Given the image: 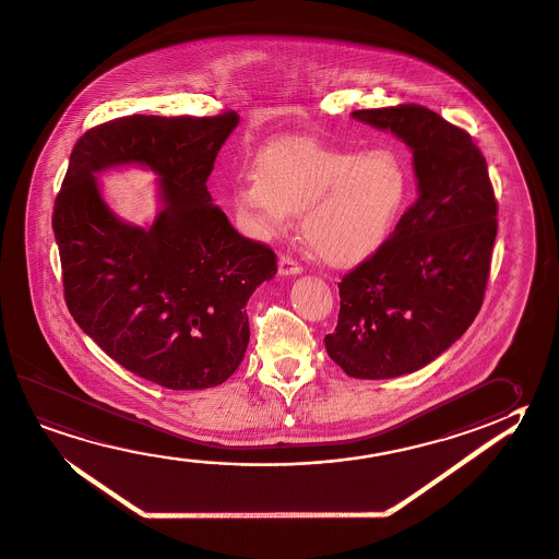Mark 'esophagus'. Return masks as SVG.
I'll return each instance as SVG.
<instances>
[{
    "label": "esophagus",
    "mask_w": 559,
    "mask_h": 559,
    "mask_svg": "<svg viewBox=\"0 0 559 559\" xmlns=\"http://www.w3.org/2000/svg\"><path fill=\"white\" fill-rule=\"evenodd\" d=\"M277 272L280 275H297L304 272L301 264H297V260H294L292 255L282 254L277 260Z\"/></svg>",
    "instance_id": "1"
}]
</instances>
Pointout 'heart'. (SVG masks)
Instances as JSON below:
<instances>
[{
	"label": "heart",
	"mask_w": 559,
	"mask_h": 559,
	"mask_svg": "<svg viewBox=\"0 0 559 559\" xmlns=\"http://www.w3.org/2000/svg\"><path fill=\"white\" fill-rule=\"evenodd\" d=\"M411 180L393 152L287 141L258 156L230 205L248 235L275 237L301 213V235L326 264H360L376 254L407 205Z\"/></svg>",
	"instance_id": "b5f03b06"
}]
</instances>
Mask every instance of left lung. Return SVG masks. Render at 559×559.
<instances>
[{
  "mask_svg": "<svg viewBox=\"0 0 559 559\" xmlns=\"http://www.w3.org/2000/svg\"><path fill=\"white\" fill-rule=\"evenodd\" d=\"M413 151L418 199L376 254L342 277L324 346L350 378H397L448 350L481 309L497 199L472 134L423 105L352 114Z\"/></svg>",
  "mask_w": 559,
  "mask_h": 559,
  "instance_id": "1",
  "label": "left lung"
}]
</instances>
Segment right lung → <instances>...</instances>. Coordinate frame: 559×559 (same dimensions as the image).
Returning a JSON list of instances; mask_svg holds the SVG:
<instances>
[{"mask_svg":"<svg viewBox=\"0 0 559 559\" xmlns=\"http://www.w3.org/2000/svg\"><path fill=\"white\" fill-rule=\"evenodd\" d=\"M235 111L129 115L80 136L52 213L68 311L102 350L174 391L227 381L245 358L247 307L277 272L274 250L242 237L211 203L207 178ZM141 163L162 176L148 229L106 207L94 174Z\"/></svg>","mask_w":559,"mask_h":559,"instance_id":"right-lung-1","label":"right lung"}]
</instances>
